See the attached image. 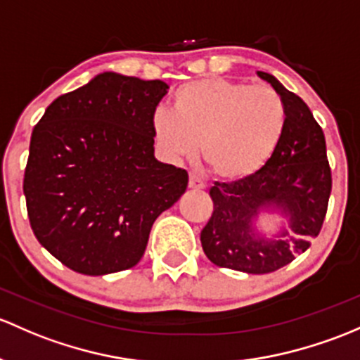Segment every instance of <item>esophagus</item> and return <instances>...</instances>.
<instances>
[{
	"label": "esophagus",
	"instance_id": "34e87169",
	"mask_svg": "<svg viewBox=\"0 0 360 360\" xmlns=\"http://www.w3.org/2000/svg\"><path fill=\"white\" fill-rule=\"evenodd\" d=\"M188 186H190L191 190H203V188H205V184H203V181L200 179L198 176H195V174H190V181H188Z\"/></svg>",
	"mask_w": 360,
	"mask_h": 360
}]
</instances>
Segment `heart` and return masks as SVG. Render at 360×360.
Returning <instances> with one entry per match:
<instances>
[{"instance_id":"obj_1","label":"heart","mask_w":360,"mask_h":360,"mask_svg":"<svg viewBox=\"0 0 360 360\" xmlns=\"http://www.w3.org/2000/svg\"><path fill=\"white\" fill-rule=\"evenodd\" d=\"M286 107L276 89L228 77L186 82L174 93L172 113L153 115L158 146L172 158L200 157L214 177L241 181L259 172L281 143Z\"/></svg>"}]
</instances>
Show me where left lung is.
Segmentation results:
<instances>
[{"label": "left lung", "instance_id": "left-lung-1", "mask_svg": "<svg viewBox=\"0 0 360 360\" xmlns=\"http://www.w3.org/2000/svg\"><path fill=\"white\" fill-rule=\"evenodd\" d=\"M264 81L279 93L286 107V126L271 160L253 176L210 188L214 212L200 240L205 255L226 269L269 274L288 266L310 247L323 228L331 195L326 139L305 101L267 72ZM272 206L290 221L278 240L255 237L251 221Z\"/></svg>", "mask_w": 360, "mask_h": 360}]
</instances>
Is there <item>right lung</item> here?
Masks as SVG:
<instances>
[{
	"mask_svg": "<svg viewBox=\"0 0 360 360\" xmlns=\"http://www.w3.org/2000/svg\"><path fill=\"white\" fill-rule=\"evenodd\" d=\"M164 81L105 72L62 94L30 136L24 195L37 241L69 269L134 267L151 226L188 188V172L153 155Z\"/></svg>",
	"mask_w": 360,
	"mask_h": 360,
	"instance_id": "1",
	"label": "right lung"
}]
</instances>
